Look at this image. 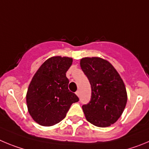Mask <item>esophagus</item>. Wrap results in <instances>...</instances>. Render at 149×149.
I'll return each instance as SVG.
<instances>
[{
	"instance_id": "34e87169",
	"label": "esophagus",
	"mask_w": 149,
	"mask_h": 149,
	"mask_svg": "<svg viewBox=\"0 0 149 149\" xmlns=\"http://www.w3.org/2000/svg\"><path fill=\"white\" fill-rule=\"evenodd\" d=\"M76 96H79V91H76Z\"/></svg>"
}]
</instances>
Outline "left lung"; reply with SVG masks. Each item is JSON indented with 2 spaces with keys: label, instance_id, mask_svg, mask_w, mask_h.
I'll list each match as a JSON object with an SVG mask.
<instances>
[{
  "label": "left lung",
  "instance_id": "1",
  "mask_svg": "<svg viewBox=\"0 0 149 149\" xmlns=\"http://www.w3.org/2000/svg\"><path fill=\"white\" fill-rule=\"evenodd\" d=\"M80 66L91 85V99L82 106L86 120L105 128L116 123L127 103V92L121 76L109 61L100 57H85Z\"/></svg>",
  "mask_w": 149,
  "mask_h": 149
}]
</instances>
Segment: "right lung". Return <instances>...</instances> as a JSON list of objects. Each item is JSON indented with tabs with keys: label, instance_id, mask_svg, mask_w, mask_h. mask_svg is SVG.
Listing matches in <instances>:
<instances>
[{
	"label": "right lung",
	"instance_id": "add662e5",
	"mask_svg": "<svg viewBox=\"0 0 149 149\" xmlns=\"http://www.w3.org/2000/svg\"><path fill=\"white\" fill-rule=\"evenodd\" d=\"M73 58L53 56L41 65L29 83L26 93L28 111L35 122L52 126L61 122L71 104L79 101L68 89L66 73Z\"/></svg>",
	"mask_w": 149,
	"mask_h": 149
}]
</instances>
